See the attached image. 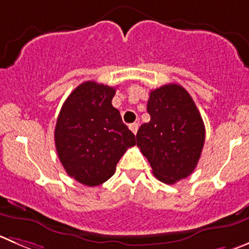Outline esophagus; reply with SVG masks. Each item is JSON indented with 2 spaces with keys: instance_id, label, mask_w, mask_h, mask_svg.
I'll return each mask as SVG.
<instances>
[{
  "instance_id": "34e87169",
  "label": "esophagus",
  "mask_w": 249,
  "mask_h": 249,
  "mask_svg": "<svg viewBox=\"0 0 249 249\" xmlns=\"http://www.w3.org/2000/svg\"><path fill=\"white\" fill-rule=\"evenodd\" d=\"M138 123H132V124H129V129H131L134 134H137V132H138Z\"/></svg>"
}]
</instances>
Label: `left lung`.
<instances>
[{"instance_id": "1", "label": "left lung", "mask_w": 249, "mask_h": 249, "mask_svg": "<svg viewBox=\"0 0 249 249\" xmlns=\"http://www.w3.org/2000/svg\"><path fill=\"white\" fill-rule=\"evenodd\" d=\"M150 121L137 132V145L154 176L174 184L194 171L205 141L204 122L183 87L166 84L150 91Z\"/></svg>"}]
</instances>
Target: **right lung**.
Returning <instances> with one entry per match:
<instances>
[{
  "instance_id": "add662e5",
  "label": "right lung",
  "mask_w": 249,
  "mask_h": 249,
  "mask_svg": "<svg viewBox=\"0 0 249 249\" xmlns=\"http://www.w3.org/2000/svg\"><path fill=\"white\" fill-rule=\"evenodd\" d=\"M115 93V88L93 80L82 83L66 99L56 122L61 164L85 186L107 181L123 154L136 145V137L111 104Z\"/></svg>"
}]
</instances>
